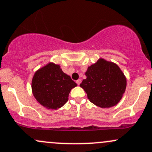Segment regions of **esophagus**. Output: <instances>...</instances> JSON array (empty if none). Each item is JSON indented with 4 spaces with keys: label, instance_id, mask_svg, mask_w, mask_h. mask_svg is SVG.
<instances>
[{
    "label": "esophagus",
    "instance_id": "1",
    "mask_svg": "<svg viewBox=\"0 0 152 152\" xmlns=\"http://www.w3.org/2000/svg\"><path fill=\"white\" fill-rule=\"evenodd\" d=\"M81 80L80 79H78V80L76 81V83H77V84H78V85H79V84H81Z\"/></svg>",
    "mask_w": 152,
    "mask_h": 152
}]
</instances>
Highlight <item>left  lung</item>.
I'll return each instance as SVG.
<instances>
[{
    "instance_id": "obj_1",
    "label": "left lung",
    "mask_w": 152,
    "mask_h": 152,
    "mask_svg": "<svg viewBox=\"0 0 152 152\" xmlns=\"http://www.w3.org/2000/svg\"><path fill=\"white\" fill-rule=\"evenodd\" d=\"M80 87L85 91L91 103L102 108L119 103L127 87V79L116 63L99 58L87 68Z\"/></svg>"
}]
</instances>
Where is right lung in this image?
<instances>
[{"label":"right lung","mask_w":152,"mask_h":152,"mask_svg":"<svg viewBox=\"0 0 152 152\" xmlns=\"http://www.w3.org/2000/svg\"><path fill=\"white\" fill-rule=\"evenodd\" d=\"M76 86L60 65L49 62L35 72L31 88L33 96L42 106L57 110L66 103L70 92Z\"/></svg>","instance_id":"obj_1"}]
</instances>
